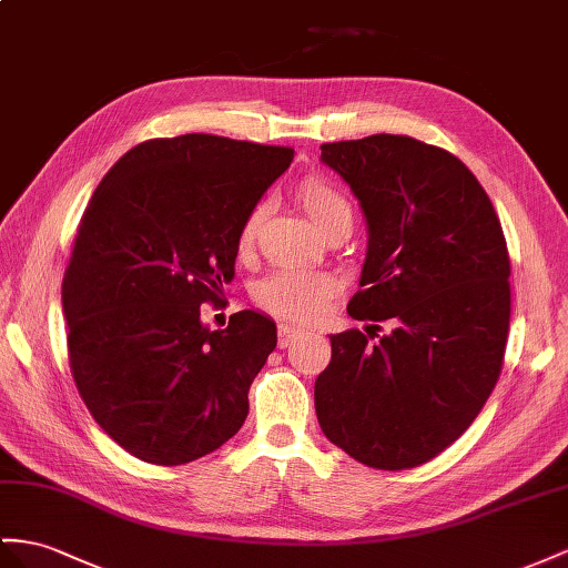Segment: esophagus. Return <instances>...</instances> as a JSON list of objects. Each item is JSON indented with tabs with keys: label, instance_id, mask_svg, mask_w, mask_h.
Returning <instances> with one entry per match:
<instances>
[{
	"label": "esophagus",
	"instance_id": "34e87169",
	"mask_svg": "<svg viewBox=\"0 0 568 568\" xmlns=\"http://www.w3.org/2000/svg\"><path fill=\"white\" fill-rule=\"evenodd\" d=\"M302 336V328L297 326H290V324H281L278 326V345L287 347L290 343H295Z\"/></svg>",
	"mask_w": 568,
	"mask_h": 568
}]
</instances>
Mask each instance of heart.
<instances>
[{
	"instance_id": "obj_1",
	"label": "heart",
	"mask_w": 568,
	"mask_h": 568,
	"mask_svg": "<svg viewBox=\"0 0 568 568\" xmlns=\"http://www.w3.org/2000/svg\"><path fill=\"white\" fill-rule=\"evenodd\" d=\"M297 199L322 232L338 221L353 223L351 203H347V199L336 184H331L324 178H316V174L304 178L297 184ZM264 217V203H256V206L246 211L237 227L240 252H250L256 244ZM333 293H336V281H333V275L328 273L278 268L254 285L252 297L261 310H266L275 316L293 318V322H310V318L326 310Z\"/></svg>"
}]
</instances>
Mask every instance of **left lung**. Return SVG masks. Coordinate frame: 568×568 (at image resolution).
Segmentation results:
<instances>
[{
  "mask_svg": "<svg viewBox=\"0 0 568 568\" xmlns=\"http://www.w3.org/2000/svg\"><path fill=\"white\" fill-rule=\"evenodd\" d=\"M322 160L367 215L347 314L369 326L331 336L318 425L369 468H417L473 425L499 382L511 318L499 215L454 153L413 136L324 143Z\"/></svg>",
  "mask_w": 568,
  "mask_h": 568,
  "instance_id": "left-lung-1",
  "label": "left lung"
}]
</instances>
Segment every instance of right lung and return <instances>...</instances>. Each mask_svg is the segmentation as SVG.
Wrapping results in <instances>:
<instances>
[{
  "label": "right lung",
  "mask_w": 568,
  "mask_h": 568,
  "mask_svg": "<svg viewBox=\"0 0 568 568\" xmlns=\"http://www.w3.org/2000/svg\"><path fill=\"white\" fill-rule=\"evenodd\" d=\"M295 158L215 134L149 139L98 184L64 273L69 369L112 442L153 465L192 463L235 436L275 347L256 312L201 326L235 275L237 227Z\"/></svg>",
  "instance_id": "right-lung-1"
}]
</instances>
